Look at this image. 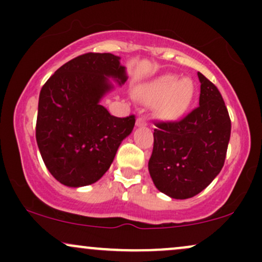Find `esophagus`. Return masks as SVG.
I'll use <instances>...</instances> for the list:
<instances>
[{
  "label": "esophagus",
  "mask_w": 262,
  "mask_h": 262,
  "mask_svg": "<svg viewBox=\"0 0 262 262\" xmlns=\"http://www.w3.org/2000/svg\"><path fill=\"white\" fill-rule=\"evenodd\" d=\"M146 124V121L144 117H138L137 118V125H145Z\"/></svg>",
  "instance_id": "1"
}]
</instances>
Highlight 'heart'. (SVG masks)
Wrapping results in <instances>:
<instances>
[{"mask_svg":"<svg viewBox=\"0 0 262 262\" xmlns=\"http://www.w3.org/2000/svg\"><path fill=\"white\" fill-rule=\"evenodd\" d=\"M192 95V83L176 75H164L137 92L138 98L146 103L162 101L160 110L165 114H175L182 111L189 103Z\"/></svg>","mask_w":262,"mask_h":262,"instance_id":"1","label":"heart"}]
</instances>
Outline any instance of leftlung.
Here are the masks:
<instances>
[{
    "mask_svg": "<svg viewBox=\"0 0 262 262\" xmlns=\"http://www.w3.org/2000/svg\"><path fill=\"white\" fill-rule=\"evenodd\" d=\"M200 104L179 121L155 122L149 172L156 188L176 200L203 191L221 172L231 122L221 92L204 75Z\"/></svg>",
    "mask_w": 262,
    "mask_h": 262,
    "instance_id": "8db88e82",
    "label": "left lung"
}]
</instances>
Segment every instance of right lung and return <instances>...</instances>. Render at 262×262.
<instances>
[{
    "instance_id": "add662e5",
    "label": "right lung",
    "mask_w": 262,
    "mask_h": 262,
    "mask_svg": "<svg viewBox=\"0 0 262 262\" xmlns=\"http://www.w3.org/2000/svg\"><path fill=\"white\" fill-rule=\"evenodd\" d=\"M119 56L86 53L49 77L39 95L35 138L49 172L62 185L81 187L98 181L112 164L135 116H111L100 104L112 90L108 77L127 81Z\"/></svg>"
}]
</instances>
